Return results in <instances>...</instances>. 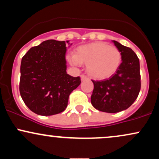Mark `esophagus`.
Here are the masks:
<instances>
[{"instance_id": "1", "label": "esophagus", "mask_w": 159, "mask_h": 159, "mask_svg": "<svg viewBox=\"0 0 159 159\" xmlns=\"http://www.w3.org/2000/svg\"><path fill=\"white\" fill-rule=\"evenodd\" d=\"M87 79V77L86 75H81V81H84V80Z\"/></svg>"}]
</instances>
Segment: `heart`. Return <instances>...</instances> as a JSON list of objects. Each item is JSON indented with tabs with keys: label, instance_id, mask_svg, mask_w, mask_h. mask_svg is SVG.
Instances as JSON below:
<instances>
[{
	"label": "heart",
	"instance_id": "obj_1",
	"mask_svg": "<svg viewBox=\"0 0 159 159\" xmlns=\"http://www.w3.org/2000/svg\"><path fill=\"white\" fill-rule=\"evenodd\" d=\"M72 65L87 64V71L92 78L102 80L110 78L122 63L120 51L104 42H95L78 47L75 54L70 57Z\"/></svg>",
	"mask_w": 159,
	"mask_h": 159
}]
</instances>
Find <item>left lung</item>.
<instances>
[{
  "label": "left lung",
  "instance_id": "left-lung-1",
  "mask_svg": "<svg viewBox=\"0 0 159 159\" xmlns=\"http://www.w3.org/2000/svg\"><path fill=\"white\" fill-rule=\"evenodd\" d=\"M122 54L119 69L108 79L93 81L91 103L97 110L117 113L129 108L138 98L140 90V62L132 48L113 40Z\"/></svg>",
  "mask_w": 159,
  "mask_h": 159
}]
</instances>
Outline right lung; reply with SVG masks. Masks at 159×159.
<instances>
[{"label":"right lung","mask_w":159,"mask_h":159,"mask_svg":"<svg viewBox=\"0 0 159 159\" xmlns=\"http://www.w3.org/2000/svg\"><path fill=\"white\" fill-rule=\"evenodd\" d=\"M69 42L46 40L30 48L21 59L20 94L36 114L51 116L63 112L69 95L81 84L80 77L66 72V43L72 45Z\"/></svg>","instance_id":"obj_1"}]
</instances>
